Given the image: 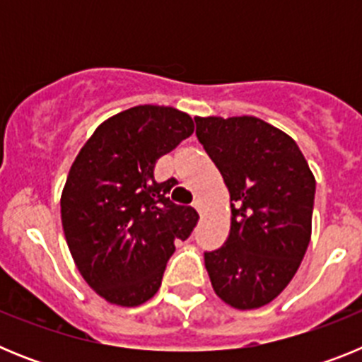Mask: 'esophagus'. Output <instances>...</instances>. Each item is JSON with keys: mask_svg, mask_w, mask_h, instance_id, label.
<instances>
[{"mask_svg": "<svg viewBox=\"0 0 362 362\" xmlns=\"http://www.w3.org/2000/svg\"><path fill=\"white\" fill-rule=\"evenodd\" d=\"M194 209L197 210V214H199V216H203V212H204V204H203V201H201V199H196V201H194Z\"/></svg>", "mask_w": 362, "mask_h": 362, "instance_id": "esophagus-1", "label": "esophagus"}]
</instances>
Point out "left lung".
Listing matches in <instances>:
<instances>
[{
    "label": "left lung",
    "instance_id": "obj_1",
    "mask_svg": "<svg viewBox=\"0 0 362 362\" xmlns=\"http://www.w3.org/2000/svg\"><path fill=\"white\" fill-rule=\"evenodd\" d=\"M196 136L230 194L225 245L204 254L221 300L254 310L296 276L312 238L315 177L297 143L255 116L194 117Z\"/></svg>",
    "mask_w": 362,
    "mask_h": 362
}]
</instances>
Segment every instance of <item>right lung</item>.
Instances as JSON below:
<instances>
[{"mask_svg": "<svg viewBox=\"0 0 362 362\" xmlns=\"http://www.w3.org/2000/svg\"><path fill=\"white\" fill-rule=\"evenodd\" d=\"M194 132L187 112L139 105L108 117L74 159L62 192V225L86 284L117 306H139L161 286L175 241L197 225L192 206L170 203L175 179L153 168Z\"/></svg>", "mask_w": 362, "mask_h": 362, "instance_id": "obj_1", "label": "right lung"}]
</instances>
